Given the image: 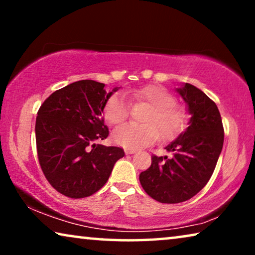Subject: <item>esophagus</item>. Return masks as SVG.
<instances>
[{"instance_id": "1", "label": "esophagus", "mask_w": 255, "mask_h": 255, "mask_svg": "<svg viewBox=\"0 0 255 255\" xmlns=\"http://www.w3.org/2000/svg\"><path fill=\"white\" fill-rule=\"evenodd\" d=\"M124 152H125V154H133V153L137 152V149H133V148H125Z\"/></svg>"}]
</instances>
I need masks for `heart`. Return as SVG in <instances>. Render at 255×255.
<instances>
[{
  "label": "heart",
  "instance_id": "heart-1",
  "mask_svg": "<svg viewBox=\"0 0 255 255\" xmlns=\"http://www.w3.org/2000/svg\"><path fill=\"white\" fill-rule=\"evenodd\" d=\"M134 100L147 103L149 109L144 118L145 124L128 123L114 131L116 144L127 148H139L151 145L160 137L165 140L176 137L187 124V113L175 103V99L165 87L148 85L130 92ZM128 108L123 96L115 94L104 107L108 123L117 125L128 117Z\"/></svg>",
  "mask_w": 255,
  "mask_h": 255
}]
</instances>
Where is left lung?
Returning a JSON list of instances; mask_svg holds the SVG:
<instances>
[{
	"label": "left lung",
	"mask_w": 255,
	"mask_h": 255,
	"mask_svg": "<svg viewBox=\"0 0 255 255\" xmlns=\"http://www.w3.org/2000/svg\"><path fill=\"white\" fill-rule=\"evenodd\" d=\"M176 93L187 103L188 128L165 147L170 158L153 155L149 168L139 175L146 194L160 203H181L203 189L224 142L222 117L214 101L190 83Z\"/></svg>",
	"instance_id": "8db88e82"
}]
</instances>
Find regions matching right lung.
Returning a JSON list of instances; mask_svg holds the SVG:
<instances>
[{"mask_svg":"<svg viewBox=\"0 0 255 255\" xmlns=\"http://www.w3.org/2000/svg\"><path fill=\"white\" fill-rule=\"evenodd\" d=\"M104 83L81 80L51 94L38 110L36 142L39 165L55 190L88 197L107 183L123 148L96 144L109 135L102 117L110 93Z\"/></svg>","mask_w":255,"mask_h":255,"instance_id":"right-lung-1","label":"right lung"}]
</instances>
